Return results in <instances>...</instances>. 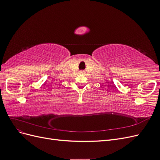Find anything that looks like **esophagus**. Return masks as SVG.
Wrapping results in <instances>:
<instances>
[{"label": "esophagus", "mask_w": 160, "mask_h": 160, "mask_svg": "<svg viewBox=\"0 0 160 160\" xmlns=\"http://www.w3.org/2000/svg\"><path fill=\"white\" fill-rule=\"evenodd\" d=\"M84 73H85V71H79V74H84Z\"/></svg>", "instance_id": "34e87169"}]
</instances>
